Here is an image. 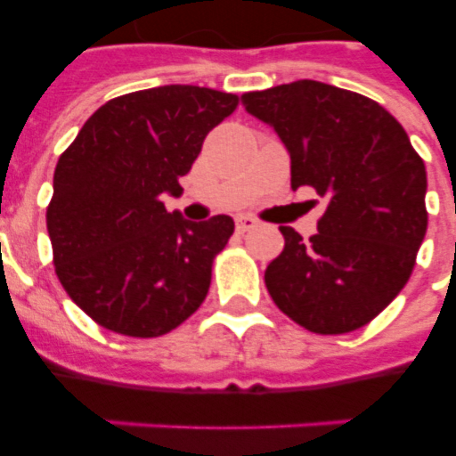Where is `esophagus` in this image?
<instances>
[{"label": "esophagus", "instance_id": "34e87169", "mask_svg": "<svg viewBox=\"0 0 456 456\" xmlns=\"http://www.w3.org/2000/svg\"><path fill=\"white\" fill-rule=\"evenodd\" d=\"M253 227H257L256 217H250V215H239V217H236V232H239V234H246V232H250Z\"/></svg>", "mask_w": 456, "mask_h": 456}]
</instances>
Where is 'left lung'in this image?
Wrapping results in <instances>:
<instances>
[{
  "label": "left lung",
  "mask_w": 456,
  "mask_h": 456,
  "mask_svg": "<svg viewBox=\"0 0 456 456\" xmlns=\"http://www.w3.org/2000/svg\"><path fill=\"white\" fill-rule=\"evenodd\" d=\"M291 156V186L326 199L310 241L281 227L265 272L272 300L314 333L369 324L403 291L426 236V167L407 132L367 96L298 80L241 96Z\"/></svg>",
  "instance_id": "1"
}]
</instances>
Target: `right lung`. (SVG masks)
Returning <instances> with one entry per match:
<instances>
[{
  "mask_svg": "<svg viewBox=\"0 0 456 456\" xmlns=\"http://www.w3.org/2000/svg\"><path fill=\"white\" fill-rule=\"evenodd\" d=\"M239 96L165 85L103 103L53 172L46 208L56 274L103 329L153 338L206 300L213 260L234 234L229 215L189 222L165 210L203 139Z\"/></svg>",
  "mask_w": 456,
  "mask_h": 456,
  "instance_id": "add662e5",
  "label": "right lung"
}]
</instances>
